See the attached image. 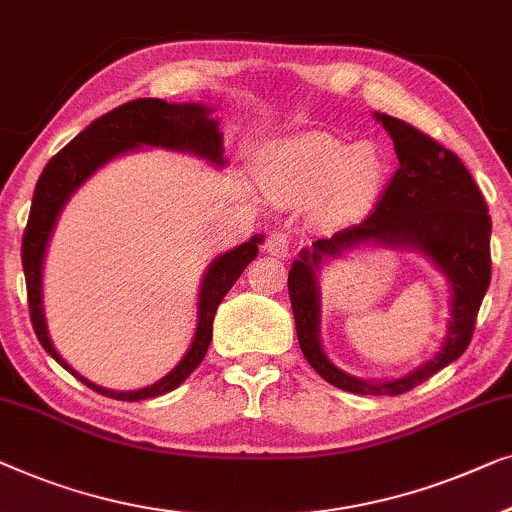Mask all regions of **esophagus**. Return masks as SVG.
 I'll return each mask as SVG.
<instances>
[{"instance_id": "1", "label": "esophagus", "mask_w": 512, "mask_h": 512, "mask_svg": "<svg viewBox=\"0 0 512 512\" xmlns=\"http://www.w3.org/2000/svg\"><path fill=\"white\" fill-rule=\"evenodd\" d=\"M266 250L276 257H287L290 255V239L283 232H273L269 239H266Z\"/></svg>"}]
</instances>
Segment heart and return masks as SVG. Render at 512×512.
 <instances>
[{
  "mask_svg": "<svg viewBox=\"0 0 512 512\" xmlns=\"http://www.w3.org/2000/svg\"><path fill=\"white\" fill-rule=\"evenodd\" d=\"M385 178V157L371 143H352L325 132L304 134L280 146L264 164L266 192L280 204L318 201L329 220L362 213Z\"/></svg>",
  "mask_w": 512,
  "mask_h": 512,
  "instance_id": "1",
  "label": "heart"
}]
</instances>
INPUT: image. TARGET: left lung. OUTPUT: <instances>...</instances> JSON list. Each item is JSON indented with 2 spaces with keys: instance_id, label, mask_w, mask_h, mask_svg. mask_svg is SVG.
Instances as JSON below:
<instances>
[{
  "instance_id": "obj_1",
  "label": "left lung",
  "mask_w": 512,
  "mask_h": 512,
  "mask_svg": "<svg viewBox=\"0 0 512 512\" xmlns=\"http://www.w3.org/2000/svg\"><path fill=\"white\" fill-rule=\"evenodd\" d=\"M376 118L392 136L399 169L378 197L376 208L359 225L345 227L331 239L315 241L313 250H301L290 269L287 290L301 352L327 383L352 394L397 397L422 385L469 348L475 318L492 278V218L480 187L452 150L392 115L378 113ZM366 240L422 249L453 287V320L442 352L417 372L390 384H369L336 370L321 352L317 334L319 295L314 271L325 256L340 254Z\"/></svg>"
}]
</instances>
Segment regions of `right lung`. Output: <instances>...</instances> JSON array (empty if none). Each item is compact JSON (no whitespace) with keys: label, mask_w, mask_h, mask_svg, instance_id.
<instances>
[{"label":"right lung","mask_w":512,"mask_h":512,"mask_svg":"<svg viewBox=\"0 0 512 512\" xmlns=\"http://www.w3.org/2000/svg\"><path fill=\"white\" fill-rule=\"evenodd\" d=\"M206 106L201 104H167L162 99H134L109 111L102 118L90 122L74 141L67 143L53 160L41 171L37 190H34L30 218L23 234V271L27 283V304H30V320L39 343L57 364L64 366L71 376H76L90 390L109 399L118 401H139L153 399L160 394L176 390L183 380L201 364L206 357L208 345L213 338V318L220 301L232 290L243 269L257 257V246L262 236H253L248 243L220 255L208 266L204 283L199 292V322L194 331V341L174 371L167 373L155 385L143 387L136 392H113L99 387L83 378L81 373L60 357L48 338L46 320H43L41 306V264L46 253L50 232L60 215L64 201L76 192V187L95 174V171L111 160V157L125 153V150L139 146H160L171 150H190L215 164H222V134L218 122L208 118Z\"/></svg>","instance_id":"1"}]
</instances>
